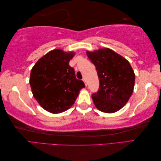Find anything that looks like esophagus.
Instances as JSON below:
<instances>
[{
    "label": "esophagus",
    "instance_id": "esophagus-1",
    "mask_svg": "<svg viewBox=\"0 0 161 161\" xmlns=\"http://www.w3.org/2000/svg\"><path fill=\"white\" fill-rule=\"evenodd\" d=\"M82 80H83V81L84 82V84H85V86H87V83H86V78L85 77H84L83 79H82Z\"/></svg>",
    "mask_w": 161,
    "mask_h": 161
}]
</instances>
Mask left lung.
Here are the masks:
<instances>
[{
  "label": "left lung",
  "instance_id": "obj_1",
  "mask_svg": "<svg viewBox=\"0 0 161 161\" xmlns=\"http://www.w3.org/2000/svg\"><path fill=\"white\" fill-rule=\"evenodd\" d=\"M100 81L97 93L92 94L99 110L111 114L126 104L133 93L135 74L129 61L109 48L86 52Z\"/></svg>",
  "mask_w": 161,
  "mask_h": 161
}]
</instances>
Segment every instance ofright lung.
<instances>
[{
    "label": "right lung",
    "mask_w": 161,
    "mask_h": 161,
    "mask_svg": "<svg viewBox=\"0 0 161 161\" xmlns=\"http://www.w3.org/2000/svg\"><path fill=\"white\" fill-rule=\"evenodd\" d=\"M73 52L56 49L50 51L35 64L30 73V84L34 97L52 114H59L70 108L79 93L85 87L75 77L69 66Z\"/></svg>",
    "instance_id": "obj_1"
}]
</instances>
